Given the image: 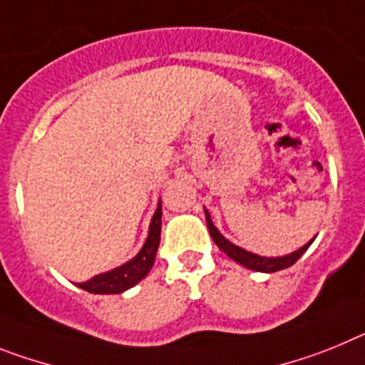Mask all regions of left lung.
<instances>
[{
	"label": "left lung",
	"mask_w": 365,
	"mask_h": 365,
	"mask_svg": "<svg viewBox=\"0 0 365 365\" xmlns=\"http://www.w3.org/2000/svg\"><path fill=\"white\" fill-rule=\"evenodd\" d=\"M205 222H207V230H209V235H211V239L215 240V244H217L222 252L226 253L227 257H231L233 261L239 262V264L246 266V268H250V270L266 272V274L284 270V268H288V266H292L294 262H296L297 259H299L301 255L307 252V250H309V246L314 242V239H316L314 237V239L309 240L305 246H301L299 250H296V252H292V253H288V255H283V257H261V255H255V253H252V252H246V250L239 248V246H235L233 242H230V240H227L226 237L222 235L220 231L215 227L213 220H211V215L207 213V209H205Z\"/></svg>",
	"instance_id": "8db88e82"
}]
</instances>
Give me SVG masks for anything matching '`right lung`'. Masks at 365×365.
Returning a JSON list of instances; mask_svg holds the SVG:
<instances>
[{
  "mask_svg": "<svg viewBox=\"0 0 365 365\" xmlns=\"http://www.w3.org/2000/svg\"><path fill=\"white\" fill-rule=\"evenodd\" d=\"M161 235V200L158 202V209L150 220L148 237L145 240L141 252L132 261L117 266L113 270L95 275L86 283H77L78 288L91 294H121L134 284H138L145 275L150 272L154 259H156L158 246Z\"/></svg>",
  "mask_w": 365,
  "mask_h": 365,
  "instance_id": "obj_1",
  "label": "right lung"
}]
</instances>
